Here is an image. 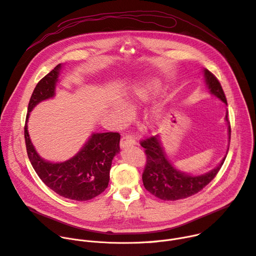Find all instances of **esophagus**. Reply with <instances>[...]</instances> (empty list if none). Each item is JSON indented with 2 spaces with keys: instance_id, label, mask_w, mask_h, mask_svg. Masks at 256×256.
I'll return each mask as SVG.
<instances>
[{
  "instance_id": "34e87169",
  "label": "esophagus",
  "mask_w": 256,
  "mask_h": 256,
  "mask_svg": "<svg viewBox=\"0 0 256 256\" xmlns=\"http://www.w3.org/2000/svg\"><path fill=\"white\" fill-rule=\"evenodd\" d=\"M136 144V141L134 140V138L128 136V134H124L122 140H120V148L124 149L126 147H128V146H132Z\"/></svg>"
}]
</instances>
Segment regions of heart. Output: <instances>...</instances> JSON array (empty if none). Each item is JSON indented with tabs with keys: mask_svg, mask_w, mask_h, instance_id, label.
Wrapping results in <instances>:
<instances>
[{
	"mask_svg": "<svg viewBox=\"0 0 256 256\" xmlns=\"http://www.w3.org/2000/svg\"><path fill=\"white\" fill-rule=\"evenodd\" d=\"M160 88H161V84L157 78H151L145 82L136 84L128 92L126 96L124 99V105L128 109H134L136 107L141 106L142 104L148 102L155 94H157V92L160 90ZM110 113L113 116H115L116 118H118L120 122H124L126 118V112L118 105L113 106L110 110ZM159 113H160L159 109H156L153 111L152 116L155 120L159 118Z\"/></svg>",
	"mask_w": 256,
	"mask_h": 256,
	"instance_id": "1",
	"label": "heart"
}]
</instances>
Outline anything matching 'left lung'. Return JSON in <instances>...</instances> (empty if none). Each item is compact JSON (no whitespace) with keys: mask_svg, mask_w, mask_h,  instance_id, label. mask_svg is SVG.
<instances>
[{"mask_svg":"<svg viewBox=\"0 0 256 256\" xmlns=\"http://www.w3.org/2000/svg\"><path fill=\"white\" fill-rule=\"evenodd\" d=\"M203 74L206 86L210 94L216 96L224 105L228 106L226 99L222 88L218 78L207 69H203ZM228 124V145L230 138V126L228 120V111L224 118ZM141 146L145 148L147 157L146 166L142 176L144 187L155 197L164 201H174L190 197L201 191L206 184L210 182L220 172L226 157V155L216 168L200 176H191L176 168L168 159L164 146L160 141V136H150L141 142Z\"/></svg>","mask_w":256,"mask_h":256,"instance_id":"left-lung-1","label":"left lung"}]
</instances>
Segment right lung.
<instances>
[{
    "label": "right lung",
    "instance_id": "1",
    "mask_svg": "<svg viewBox=\"0 0 256 256\" xmlns=\"http://www.w3.org/2000/svg\"><path fill=\"white\" fill-rule=\"evenodd\" d=\"M61 68L62 64H58L34 90L24 126L26 151L34 170L46 186L64 198L86 201L100 195L108 187L112 160L120 152V134L92 132L82 149L63 162H51L38 155L28 130V118L38 103L55 97Z\"/></svg>",
    "mask_w": 256,
    "mask_h": 256
}]
</instances>
